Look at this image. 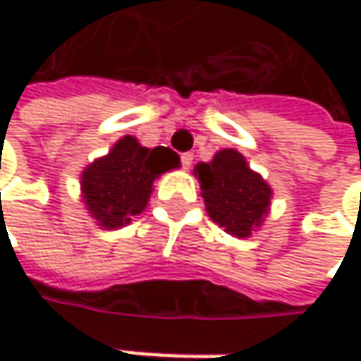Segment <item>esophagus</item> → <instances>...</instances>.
<instances>
[{"instance_id":"esophagus-1","label":"esophagus","mask_w":361,"mask_h":361,"mask_svg":"<svg viewBox=\"0 0 361 361\" xmlns=\"http://www.w3.org/2000/svg\"><path fill=\"white\" fill-rule=\"evenodd\" d=\"M192 159H194V157H192L190 152H183V154H181V165H183V169H190Z\"/></svg>"}]
</instances>
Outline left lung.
Returning a JSON list of instances; mask_svg holds the SVG:
<instances>
[{
  "label": "left lung",
  "instance_id": "8db88e82",
  "mask_svg": "<svg viewBox=\"0 0 361 361\" xmlns=\"http://www.w3.org/2000/svg\"><path fill=\"white\" fill-rule=\"evenodd\" d=\"M194 176L200 181V196L209 217L236 238H249L263 224L271 188L247 165L238 150H219L213 161L198 163Z\"/></svg>",
  "mask_w": 361,
  "mask_h": 361
}]
</instances>
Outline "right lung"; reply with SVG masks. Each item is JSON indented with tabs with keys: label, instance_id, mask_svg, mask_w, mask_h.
I'll use <instances>...</instances> for the list:
<instances>
[{
	"label": "right lung",
	"instance_id": "right-lung-1",
	"mask_svg": "<svg viewBox=\"0 0 361 361\" xmlns=\"http://www.w3.org/2000/svg\"><path fill=\"white\" fill-rule=\"evenodd\" d=\"M178 167L180 157L171 148H146L133 135H125L106 157L83 169V202L104 230L123 228L146 209L154 180Z\"/></svg>",
	"mask_w": 361,
	"mask_h": 361
}]
</instances>
